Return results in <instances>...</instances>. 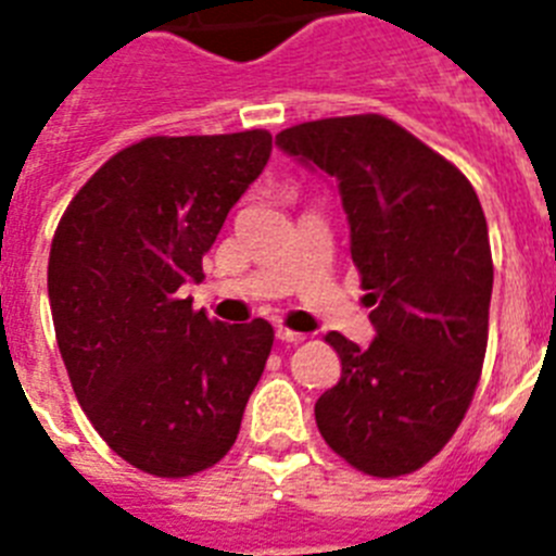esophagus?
Returning a JSON list of instances; mask_svg holds the SVG:
<instances>
[{"mask_svg":"<svg viewBox=\"0 0 556 556\" xmlns=\"http://www.w3.org/2000/svg\"><path fill=\"white\" fill-rule=\"evenodd\" d=\"M275 337L281 339V342H292V345H298V342H303V339H306V333L292 331V328L281 326V328H278V331H275Z\"/></svg>","mask_w":556,"mask_h":556,"instance_id":"1","label":"esophagus"}]
</instances>
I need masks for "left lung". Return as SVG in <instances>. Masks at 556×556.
<instances>
[{"mask_svg":"<svg viewBox=\"0 0 556 556\" xmlns=\"http://www.w3.org/2000/svg\"><path fill=\"white\" fill-rule=\"evenodd\" d=\"M289 155L337 180L351 255L376 323L370 348L326 342L342 376L314 404L323 440L351 468L395 479L445 448L488 351L493 253L470 180L381 113L281 130Z\"/></svg>","mask_w":556,"mask_h":556,"instance_id":"8db88e82","label":"left lung"}]
</instances>
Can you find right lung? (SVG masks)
<instances>
[{"label": "right lung", "mask_w": 556, "mask_h": 556, "mask_svg": "<svg viewBox=\"0 0 556 556\" xmlns=\"http://www.w3.org/2000/svg\"><path fill=\"white\" fill-rule=\"evenodd\" d=\"M267 130L150 136L63 211L47 287L68 381L108 448L159 479L217 465L236 443L275 331L194 312L178 289L262 175Z\"/></svg>", "instance_id": "right-lung-1"}]
</instances>
